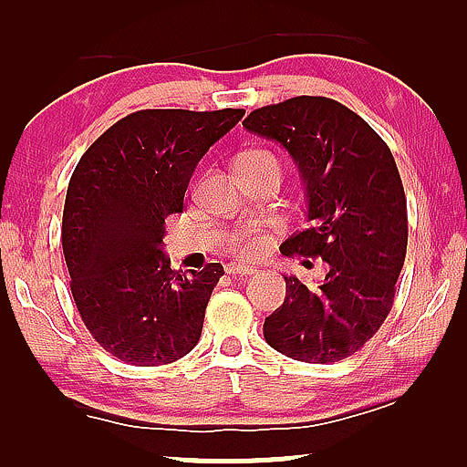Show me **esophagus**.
<instances>
[{
	"label": "esophagus",
	"mask_w": 467,
	"mask_h": 467,
	"mask_svg": "<svg viewBox=\"0 0 467 467\" xmlns=\"http://www.w3.org/2000/svg\"><path fill=\"white\" fill-rule=\"evenodd\" d=\"M226 273L231 277H247V275H254L255 268L247 265H226Z\"/></svg>",
	"instance_id": "1"
}]
</instances>
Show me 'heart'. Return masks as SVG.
Masks as SVG:
<instances>
[{
  "mask_svg": "<svg viewBox=\"0 0 467 467\" xmlns=\"http://www.w3.org/2000/svg\"><path fill=\"white\" fill-rule=\"evenodd\" d=\"M265 156H271V154L262 152V150H254V152L241 154L239 159H236V162L265 159ZM265 247H266V236L255 231H241L231 239V252H234L236 255H245V258H255V255L265 252Z\"/></svg>",
  "mask_w": 467,
  "mask_h": 467,
  "instance_id": "1",
  "label": "heart"
}]
</instances>
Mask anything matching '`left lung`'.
<instances>
[{"mask_svg": "<svg viewBox=\"0 0 467 467\" xmlns=\"http://www.w3.org/2000/svg\"><path fill=\"white\" fill-rule=\"evenodd\" d=\"M243 127L284 146L305 183L308 228L281 252L327 262L313 290L284 275L285 300L265 319L266 343L306 364L349 358L383 326L404 266L409 218L391 150L362 116L327 97L266 105Z\"/></svg>", "mask_w": 467, "mask_h": 467, "instance_id": "1", "label": "left lung"}]
</instances>
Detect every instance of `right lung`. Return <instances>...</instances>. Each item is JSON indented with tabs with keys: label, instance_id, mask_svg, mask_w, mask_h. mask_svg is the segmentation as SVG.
<instances>
[{
	"label": "right lung",
	"instance_id": "add662e5",
	"mask_svg": "<svg viewBox=\"0 0 467 467\" xmlns=\"http://www.w3.org/2000/svg\"><path fill=\"white\" fill-rule=\"evenodd\" d=\"M243 109H141L82 154L63 209V254L87 330L116 359L165 366L199 343L224 268L171 271L165 218L182 213L196 165Z\"/></svg>",
	"mask_w": 467,
	"mask_h": 467
}]
</instances>
